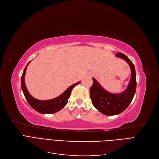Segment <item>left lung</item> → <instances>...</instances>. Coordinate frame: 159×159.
I'll use <instances>...</instances> for the list:
<instances>
[{
	"instance_id": "obj_1",
	"label": "left lung",
	"mask_w": 159,
	"mask_h": 159,
	"mask_svg": "<svg viewBox=\"0 0 159 159\" xmlns=\"http://www.w3.org/2000/svg\"><path fill=\"white\" fill-rule=\"evenodd\" d=\"M115 56L125 60L131 68V77L127 89L119 94L109 93L95 78H92L93 82L90 88V98L93 105L99 112L109 116L121 113L128 107L132 102L137 87L136 71L132 61L121 52Z\"/></svg>"
}]
</instances>
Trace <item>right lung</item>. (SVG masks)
<instances>
[{"instance_id":"add662e5","label":"right lung","mask_w":159,"mask_h":159,"mask_svg":"<svg viewBox=\"0 0 159 159\" xmlns=\"http://www.w3.org/2000/svg\"><path fill=\"white\" fill-rule=\"evenodd\" d=\"M30 62V61L28 62V64L25 67L21 78L22 90L28 103H29V105L34 109L36 110L38 113H40L42 114H51L59 111L61 110L62 108H64L66 106L67 103H68L72 89H73L75 85L79 84L80 83V81H78V83L71 85L63 93L55 99L44 101L36 99L35 98H34L29 93V92H28L25 82V76L26 74V68Z\"/></svg>"}]
</instances>
